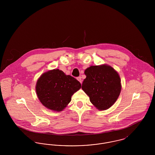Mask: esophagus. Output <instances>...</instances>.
Returning a JSON list of instances; mask_svg holds the SVG:
<instances>
[{"instance_id": "esophagus-1", "label": "esophagus", "mask_w": 155, "mask_h": 155, "mask_svg": "<svg viewBox=\"0 0 155 155\" xmlns=\"http://www.w3.org/2000/svg\"><path fill=\"white\" fill-rule=\"evenodd\" d=\"M77 80L78 81H79L81 84H82V80H81V77H77Z\"/></svg>"}]
</instances>
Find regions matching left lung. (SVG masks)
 <instances>
[{
    "instance_id": "obj_1",
    "label": "left lung",
    "mask_w": 155,
    "mask_h": 155,
    "mask_svg": "<svg viewBox=\"0 0 155 155\" xmlns=\"http://www.w3.org/2000/svg\"><path fill=\"white\" fill-rule=\"evenodd\" d=\"M86 78L82 89L89 97L90 102L99 110L109 109L121 92V84L118 73L110 66H91L84 72Z\"/></svg>"
}]
</instances>
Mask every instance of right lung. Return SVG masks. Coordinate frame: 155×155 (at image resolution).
Segmentation results:
<instances>
[{"instance_id":"add662e5","label":"right lung","mask_w":155,"mask_h":155,"mask_svg":"<svg viewBox=\"0 0 155 155\" xmlns=\"http://www.w3.org/2000/svg\"><path fill=\"white\" fill-rule=\"evenodd\" d=\"M80 82L59 69L49 70L37 80V96L45 107L61 111L71 102V96L81 88Z\"/></svg>"}]
</instances>
